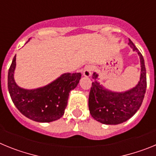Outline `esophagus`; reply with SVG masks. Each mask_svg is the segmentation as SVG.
<instances>
[{
  "label": "esophagus",
  "instance_id": "esophagus-1",
  "mask_svg": "<svg viewBox=\"0 0 156 156\" xmlns=\"http://www.w3.org/2000/svg\"><path fill=\"white\" fill-rule=\"evenodd\" d=\"M93 69L91 65H87L83 68V76L86 77H89L91 75V72Z\"/></svg>",
  "mask_w": 156,
  "mask_h": 156
}]
</instances>
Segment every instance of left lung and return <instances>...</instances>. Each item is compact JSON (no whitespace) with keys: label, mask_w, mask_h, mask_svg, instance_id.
<instances>
[{"label":"left lung","mask_w":156,"mask_h":156,"mask_svg":"<svg viewBox=\"0 0 156 156\" xmlns=\"http://www.w3.org/2000/svg\"><path fill=\"white\" fill-rule=\"evenodd\" d=\"M129 44L138 53L140 59V78L135 87L122 93L109 91L97 82L98 74H93L94 81L90 88L88 106L94 119L104 124H119L131 118L140 108L145 94L147 80L144 58L130 39Z\"/></svg>","instance_id":"8db88e82"}]
</instances>
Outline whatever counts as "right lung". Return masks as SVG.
I'll use <instances>...</instances> for the list:
<instances>
[{
    "label": "right lung",
    "mask_w": 156,
    "mask_h": 156,
    "mask_svg": "<svg viewBox=\"0 0 156 156\" xmlns=\"http://www.w3.org/2000/svg\"><path fill=\"white\" fill-rule=\"evenodd\" d=\"M16 55L8 69V87L14 105L22 114L32 120L49 122L60 119L65 112L70 90L79 83L80 73H65L44 87L25 90L14 80Z\"/></svg>",
    "instance_id": "add662e5"
}]
</instances>
